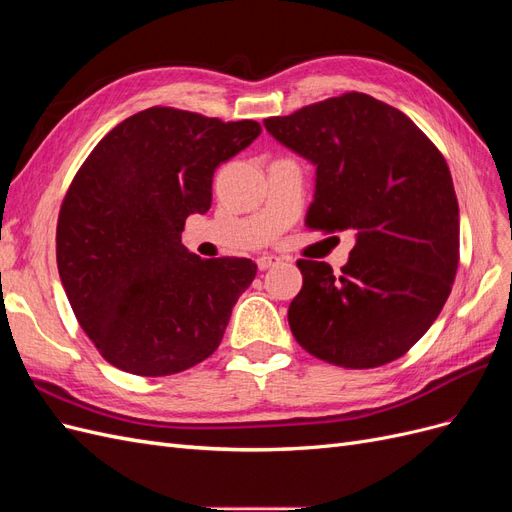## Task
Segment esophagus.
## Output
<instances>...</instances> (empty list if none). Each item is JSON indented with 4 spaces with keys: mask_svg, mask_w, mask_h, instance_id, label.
<instances>
[{
    "mask_svg": "<svg viewBox=\"0 0 512 512\" xmlns=\"http://www.w3.org/2000/svg\"><path fill=\"white\" fill-rule=\"evenodd\" d=\"M256 265H258L260 271H267V269H271V267H275V265H280V258L271 256V254H262V256H258Z\"/></svg>",
    "mask_w": 512,
    "mask_h": 512,
    "instance_id": "1",
    "label": "esophagus"
}]
</instances>
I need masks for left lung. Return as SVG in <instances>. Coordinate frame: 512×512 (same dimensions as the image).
Listing matches in <instances>:
<instances>
[{"mask_svg": "<svg viewBox=\"0 0 512 512\" xmlns=\"http://www.w3.org/2000/svg\"><path fill=\"white\" fill-rule=\"evenodd\" d=\"M265 128L316 164L305 226L356 235L342 273L297 260L294 339L348 369L399 359L442 312L459 265V205L444 156L410 117L359 91L269 117Z\"/></svg>", "mask_w": 512, "mask_h": 512, "instance_id": "obj_1", "label": "left lung"}]
</instances>
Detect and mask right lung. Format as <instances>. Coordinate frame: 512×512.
<instances>
[{
	"instance_id": "add662e5",
	"label": "right lung",
	"mask_w": 512,
	"mask_h": 512,
	"mask_svg": "<svg viewBox=\"0 0 512 512\" xmlns=\"http://www.w3.org/2000/svg\"><path fill=\"white\" fill-rule=\"evenodd\" d=\"M260 132L252 119L151 106L108 132L74 175L57 269L76 320L117 369L170 376L218 350L258 267L190 254L181 232L188 215L209 211L215 168Z\"/></svg>"
}]
</instances>
